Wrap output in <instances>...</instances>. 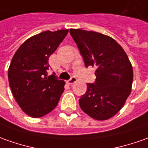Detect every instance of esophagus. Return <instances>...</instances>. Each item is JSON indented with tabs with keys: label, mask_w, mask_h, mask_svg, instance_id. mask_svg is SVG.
I'll list each match as a JSON object with an SVG mask.
<instances>
[{
	"label": "esophagus",
	"mask_w": 148,
	"mask_h": 148,
	"mask_svg": "<svg viewBox=\"0 0 148 148\" xmlns=\"http://www.w3.org/2000/svg\"><path fill=\"white\" fill-rule=\"evenodd\" d=\"M76 81H77V78H75V77H72V78H70V79H69L66 82H67L69 85H71V84H73L74 82H76Z\"/></svg>",
	"instance_id": "34e87169"
}]
</instances>
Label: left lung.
Segmentation results:
<instances>
[{"label": "left lung", "mask_w": 148, "mask_h": 148, "mask_svg": "<svg viewBox=\"0 0 148 148\" xmlns=\"http://www.w3.org/2000/svg\"><path fill=\"white\" fill-rule=\"evenodd\" d=\"M70 32L85 66L96 67L95 82L87 83V91L79 99L80 108L95 120H108L120 111L131 92L132 65L112 37L81 29Z\"/></svg>", "instance_id": "1"}]
</instances>
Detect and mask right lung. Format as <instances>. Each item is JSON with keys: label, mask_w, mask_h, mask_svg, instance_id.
<instances>
[{"label": "right lung", "mask_w": 148, "mask_h": 148, "mask_svg": "<svg viewBox=\"0 0 148 148\" xmlns=\"http://www.w3.org/2000/svg\"><path fill=\"white\" fill-rule=\"evenodd\" d=\"M69 30L41 32L26 40L12 58L8 70L11 91L22 110L41 117L56 108L65 90V82L48 76L49 58Z\"/></svg>", "instance_id": "1"}]
</instances>
